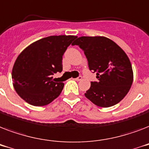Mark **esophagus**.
I'll list each match as a JSON object with an SVG mask.
<instances>
[{
  "label": "esophagus",
  "instance_id": "1",
  "mask_svg": "<svg viewBox=\"0 0 149 149\" xmlns=\"http://www.w3.org/2000/svg\"><path fill=\"white\" fill-rule=\"evenodd\" d=\"M74 79L76 80V81H80V80L82 79V77H78L77 78H75Z\"/></svg>",
  "mask_w": 149,
  "mask_h": 149
}]
</instances>
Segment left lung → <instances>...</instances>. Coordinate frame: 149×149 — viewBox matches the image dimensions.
<instances>
[{"instance_id":"left-lung-1","label":"left lung","mask_w":149,"mask_h":149,"mask_svg":"<svg viewBox=\"0 0 149 149\" xmlns=\"http://www.w3.org/2000/svg\"><path fill=\"white\" fill-rule=\"evenodd\" d=\"M72 45L84 50L90 70L97 73L98 82H91L85 97L98 107H109L121 100L133 82V70L124 50L104 36H82Z\"/></svg>"}]
</instances>
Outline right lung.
I'll return each mask as SVG.
<instances>
[{
  "label": "right lung",
  "instance_id": "obj_1",
  "mask_svg": "<svg viewBox=\"0 0 149 149\" xmlns=\"http://www.w3.org/2000/svg\"><path fill=\"white\" fill-rule=\"evenodd\" d=\"M77 38L52 36L41 38L26 47L17 56L12 69L13 86L17 93L33 106L50 104L63 91L64 84L52 79L63 70V56Z\"/></svg>",
  "mask_w": 149,
  "mask_h": 149
}]
</instances>
